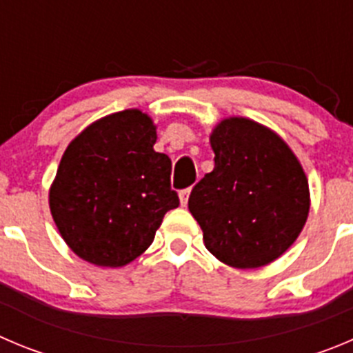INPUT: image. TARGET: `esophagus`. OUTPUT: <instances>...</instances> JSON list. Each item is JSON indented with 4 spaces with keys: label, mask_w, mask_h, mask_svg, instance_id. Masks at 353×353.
<instances>
[{
    "label": "esophagus",
    "mask_w": 353,
    "mask_h": 353,
    "mask_svg": "<svg viewBox=\"0 0 353 353\" xmlns=\"http://www.w3.org/2000/svg\"><path fill=\"white\" fill-rule=\"evenodd\" d=\"M190 193H192V188H186V190H181V192H179L181 205H186L188 199H190Z\"/></svg>",
    "instance_id": "obj_1"
}]
</instances>
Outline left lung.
I'll return each mask as SVG.
<instances>
[{
	"label": "left lung",
	"mask_w": 353,
	"mask_h": 353,
	"mask_svg": "<svg viewBox=\"0 0 353 353\" xmlns=\"http://www.w3.org/2000/svg\"><path fill=\"white\" fill-rule=\"evenodd\" d=\"M214 170L188 200L207 251L235 268H259L292 245L308 217V181L288 144L263 125L228 118L210 136Z\"/></svg>",
	"instance_id": "1"
}]
</instances>
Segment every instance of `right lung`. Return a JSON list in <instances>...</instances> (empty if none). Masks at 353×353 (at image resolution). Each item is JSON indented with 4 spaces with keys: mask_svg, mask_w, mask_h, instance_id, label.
<instances>
[{
    "mask_svg": "<svg viewBox=\"0 0 353 353\" xmlns=\"http://www.w3.org/2000/svg\"><path fill=\"white\" fill-rule=\"evenodd\" d=\"M148 114L125 110L101 118L68 146L50 188L54 221L71 251L97 266H123L143 254L167 210L172 161L153 150Z\"/></svg>",
    "mask_w": 353,
    "mask_h": 353,
    "instance_id": "obj_1",
    "label": "right lung"
}]
</instances>
